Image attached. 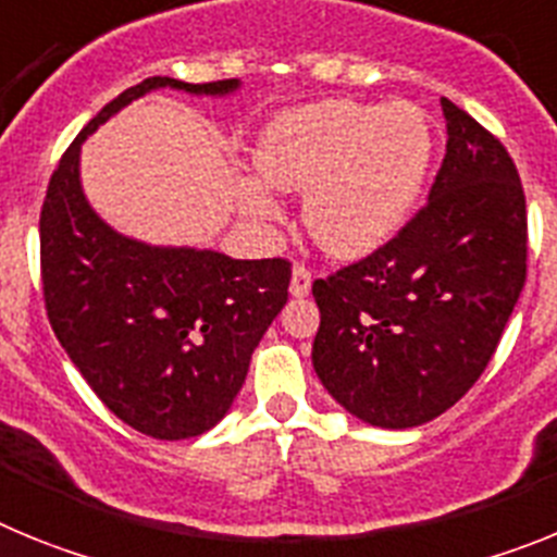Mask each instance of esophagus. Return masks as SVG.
Returning a JSON list of instances; mask_svg holds the SVG:
<instances>
[{
  "mask_svg": "<svg viewBox=\"0 0 557 557\" xmlns=\"http://www.w3.org/2000/svg\"><path fill=\"white\" fill-rule=\"evenodd\" d=\"M312 293V273H309L307 268H298L293 270V282H289V295L293 298H307V295Z\"/></svg>",
  "mask_w": 557,
  "mask_h": 557,
  "instance_id": "1",
  "label": "esophagus"
}]
</instances>
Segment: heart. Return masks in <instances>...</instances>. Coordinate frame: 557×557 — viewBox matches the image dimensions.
I'll use <instances>...</instances> for the list:
<instances>
[{"instance_id": "heart-1", "label": "heart", "mask_w": 557, "mask_h": 557, "mask_svg": "<svg viewBox=\"0 0 557 557\" xmlns=\"http://www.w3.org/2000/svg\"><path fill=\"white\" fill-rule=\"evenodd\" d=\"M432 161L426 116L410 102L371 106L321 100L268 122L253 150L259 178L304 195V223L323 253L366 259L405 228ZM248 211L273 214L264 189L250 186Z\"/></svg>"}]
</instances>
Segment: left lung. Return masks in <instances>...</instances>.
I'll list each match as a JSON object with an SVG mask.
<instances>
[{
    "label": "left lung",
    "instance_id": "8db88e82",
    "mask_svg": "<svg viewBox=\"0 0 557 557\" xmlns=\"http://www.w3.org/2000/svg\"><path fill=\"white\" fill-rule=\"evenodd\" d=\"M446 156L430 203L396 239L312 284V366L332 398L382 430L460 401L494 357L528 275V209L508 150L444 97Z\"/></svg>",
    "mask_w": 557,
    "mask_h": 557
}]
</instances>
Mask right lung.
Segmentation results:
<instances>
[{
	"label": "right lung",
	"mask_w": 557,
	"mask_h": 557,
	"mask_svg": "<svg viewBox=\"0 0 557 557\" xmlns=\"http://www.w3.org/2000/svg\"><path fill=\"white\" fill-rule=\"evenodd\" d=\"M239 86L172 77L131 86L69 145L41 209V282L55 337L102 405L159 441L203 435L223 421L259 339L287 304L289 262L120 234L88 203L81 150L150 91L228 97Z\"/></svg>",
	"instance_id": "obj_1"
}]
</instances>
